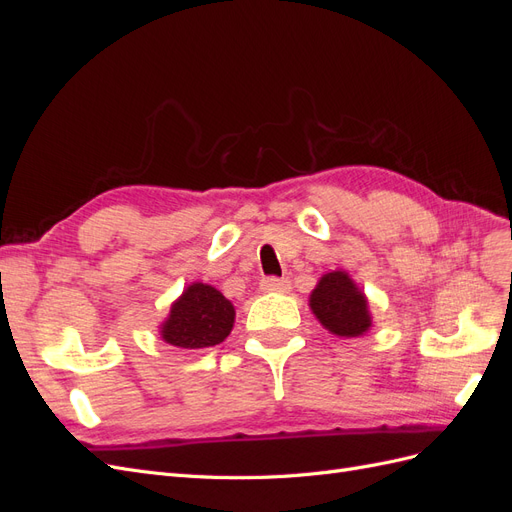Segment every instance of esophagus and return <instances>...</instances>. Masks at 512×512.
Wrapping results in <instances>:
<instances>
[{
	"mask_svg": "<svg viewBox=\"0 0 512 512\" xmlns=\"http://www.w3.org/2000/svg\"><path fill=\"white\" fill-rule=\"evenodd\" d=\"M260 288L262 290H288L290 288V282L286 280V277H262L260 280Z\"/></svg>",
	"mask_w": 512,
	"mask_h": 512,
	"instance_id": "esophagus-1",
	"label": "esophagus"
}]
</instances>
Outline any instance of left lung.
<instances>
[{
  "label": "left lung",
  "instance_id": "1",
  "mask_svg": "<svg viewBox=\"0 0 512 512\" xmlns=\"http://www.w3.org/2000/svg\"><path fill=\"white\" fill-rule=\"evenodd\" d=\"M309 305L322 327L339 337L363 335L371 324L367 299L344 271L324 275L309 297Z\"/></svg>",
  "mask_w": 512,
  "mask_h": 512
}]
</instances>
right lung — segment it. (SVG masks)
<instances>
[{"mask_svg": "<svg viewBox=\"0 0 512 512\" xmlns=\"http://www.w3.org/2000/svg\"><path fill=\"white\" fill-rule=\"evenodd\" d=\"M232 322L235 307L220 290L207 284H192L170 309L162 324L164 342L177 348H209L224 342Z\"/></svg>", "mask_w": 512, "mask_h": 512, "instance_id": "add662e5", "label": "right lung"}]
</instances>
